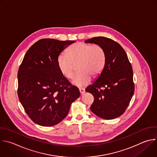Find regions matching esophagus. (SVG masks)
<instances>
[{
  "label": "esophagus",
  "mask_w": 157,
  "mask_h": 157,
  "mask_svg": "<svg viewBox=\"0 0 157 157\" xmlns=\"http://www.w3.org/2000/svg\"><path fill=\"white\" fill-rule=\"evenodd\" d=\"M79 92H80L81 95H83V94L86 92L85 89H83V88H81V89H79Z\"/></svg>",
  "instance_id": "obj_1"
}]
</instances>
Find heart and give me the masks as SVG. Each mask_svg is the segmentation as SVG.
<instances>
[{"label":"heart","instance_id":"heart-1","mask_svg":"<svg viewBox=\"0 0 157 157\" xmlns=\"http://www.w3.org/2000/svg\"><path fill=\"white\" fill-rule=\"evenodd\" d=\"M105 61V52L100 45L77 42L68 47L67 55L59 56L57 63L62 75L69 79L73 77L75 66L78 65L79 73L73 78L72 83L81 87L90 83L91 76L96 77L101 73Z\"/></svg>","mask_w":157,"mask_h":157}]
</instances>
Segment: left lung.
I'll return each mask as SVG.
<instances>
[{"label":"left lung","mask_w":157,"mask_h":157,"mask_svg":"<svg viewBox=\"0 0 157 157\" xmlns=\"http://www.w3.org/2000/svg\"><path fill=\"white\" fill-rule=\"evenodd\" d=\"M85 42L100 45L105 56L100 75L86 89L94 97L90 109L103 119L118 118L126 111L134 92L132 65L123 48L110 38L94 37Z\"/></svg>","instance_id":"left-lung-1"}]
</instances>
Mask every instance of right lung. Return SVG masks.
Wrapping results in <instances>:
<instances>
[{"label":"right lung","mask_w":157,"mask_h":157,"mask_svg":"<svg viewBox=\"0 0 157 157\" xmlns=\"http://www.w3.org/2000/svg\"><path fill=\"white\" fill-rule=\"evenodd\" d=\"M73 40L42 39L26 52L18 71V96L29 118L42 126L60 123L80 95L59 71L57 59Z\"/></svg>","instance_id":"right-lung-1"}]
</instances>
